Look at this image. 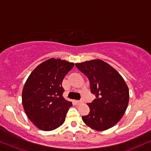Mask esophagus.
Listing matches in <instances>:
<instances>
[{
    "label": "esophagus",
    "mask_w": 151,
    "mask_h": 151,
    "mask_svg": "<svg viewBox=\"0 0 151 151\" xmlns=\"http://www.w3.org/2000/svg\"><path fill=\"white\" fill-rule=\"evenodd\" d=\"M74 103H76V105H80L82 102L81 101H74Z\"/></svg>",
    "instance_id": "1"
}]
</instances>
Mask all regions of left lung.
<instances>
[{
	"mask_svg": "<svg viewBox=\"0 0 151 151\" xmlns=\"http://www.w3.org/2000/svg\"><path fill=\"white\" fill-rule=\"evenodd\" d=\"M76 67L88 77L93 102L87 103L88 115L82 116L87 126L105 131L115 125L127 108L129 93L122 77L112 66L100 59L76 63Z\"/></svg>",
	"mask_w": 151,
	"mask_h": 151,
	"instance_id": "left-lung-1",
	"label": "left lung"
}]
</instances>
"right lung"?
<instances>
[{
  "instance_id": "right-lung-1",
  "label": "right lung",
  "mask_w": 151,
  "mask_h": 151,
  "mask_svg": "<svg viewBox=\"0 0 151 151\" xmlns=\"http://www.w3.org/2000/svg\"><path fill=\"white\" fill-rule=\"evenodd\" d=\"M74 65L50 58L38 65L27 79L22 94V105L27 117L39 129L52 131L64 123L72 103L63 98L62 82Z\"/></svg>"
}]
</instances>
